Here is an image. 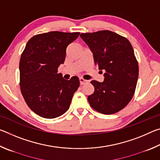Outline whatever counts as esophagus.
<instances>
[{
	"mask_svg": "<svg viewBox=\"0 0 160 160\" xmlns=\"http://www.w3.org/2000/svg\"><path fill=\"white\" fill-rule=\"evenodd\" d=\"M88 82V80H85L82 78H80V85H84V84H85V83H87Z\"/></svg>",
	"mask_w": 160,
	"mask_h": 160,
	"instance_id": "esophagus-1",
	"label": "esophagus"
}]
</instances>
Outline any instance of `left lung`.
<instances>
[{"instance_id": "1", "label": "left lung", "mask_w": 160, "mask_h": 160, "mask_svg": "<svg viewBox=\"0 0 160 160\" xmlns=\"http://www.w3.org/2000/svg\"><path fill=\"white\" fill-rule=\"evenodd\" d=\"M80 37L93 53L95 66L104 70L102 82L92 80L94 91L88 99L91 107L103 114L123 109L135 93L138 63L126 37L109 30L82 33Z\"/></svg>"}]
</instances>
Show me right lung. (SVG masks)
I'll return each mask as SVG.
<instances>
[{
  "label": "right lung",
  "mask_w": 160,
  "mask_h": 160,
  "mask_svg": "<svg viewBox=\"0 0 160 160\" xmlns=\"http://www.w3.org/2000/svg\"><path fill=\"white\" fill-rule=\"evenodd\" d=\"M80 32L58 31L34 35L27 43L20 61V86L28 106L37 115L54 118L69 109L79 78L69 80L58 73L66 48Z\"/></svg>",
  "instance_id": "add662e5"
}]
</instances>
